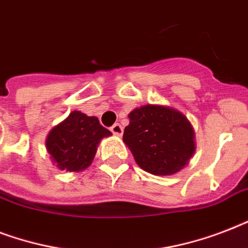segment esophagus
<instances>
[{
  "mask_svg": "<svg viewBox=\"0 0 248 248\" xmlns=\"http://www.w3.org/2000/svg\"><path fill=\"white\" fill-rule=\"evenodd\" d=\"M110 131H112L114 135L121 136L122 135V132H124V128H122V126H121L120 124H114L112 127H110Z\"/></svg>",
  "mask_w": 248,
  "mask_h": 248,
  "instance_id": "obj_1",
  "label": "esophagus"
}]
</instances>
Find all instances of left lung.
<instances>
[{"mask_svg": "<svg viewBox=\"0 0 248 248\" xmlns=\"http://www.w3.org/2000/svg\"><path fill=\"white\" fill-rule=\"evenodd\" d=\"M124 141L136 163L153 175L180 171L196 151L194 131L184 114L161 105H144L130 114Z\"/></svg>", "mask_w": 248, "mask_h": 248, "instance_id": "obj_1", "label": "left lung"}]
</instances>
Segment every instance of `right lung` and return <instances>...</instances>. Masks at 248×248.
<instances>
[{
	"label": "right lung",
	"instance_id": "1",
	"mask_svg": "<svg viewBox=\"0 0 248 248\" xmlns=\"http://www.w3.org/2000/svg\"><path fill=\"white\" fill-rule=\"evenodd\" d=\"M109 135L112 132L103 127L96 117L75 110L50 131L46 148L56 167L77 172L89 167L99 141Z\"/></svg>",
	"mask_w": 248,
	"mask_h": 248
}]
</instances>
